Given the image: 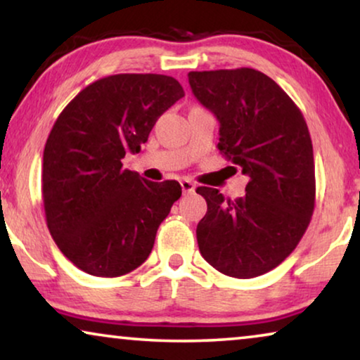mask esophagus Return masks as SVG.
Listing matches in <instances>:
<instances>
[{"label": "esophagus", "mask_w": 360, "mask_h": 360, "mask_svg": "<svg viewBox=\"0 0 360 360\" xmlns=\"http://www.w3.org/2000/svg\"><path fill=\"white\" fill-rule=\"evenodd\" d=\"M180 185H181V190H184V193H193L196 188L193 181H190V180H181Z\"/></svg>", "instance_id": "1"}]
</instances>
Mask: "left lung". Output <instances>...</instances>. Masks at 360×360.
Here are the masks:
<instances>
[{"label":"left lung","mask_w":360,"mask_h":360,"mask_svg":"<svg viewBox=\"0 0 360 360\" xmlns=\"http://www.w3.org/2000/svg\"><path fill=\"white\" fill-rule=\"evenodd\" d=\"M188 82L219 121V152L249 176L238 200L196 188L208 205L196 226L200 252L221 274L259 277L293 252L311 221L316 184L307 121L292 98L254 68L190 72Z\"/></svg>","instance_id":"left-lung-1"}]
</instances>
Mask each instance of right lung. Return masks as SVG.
<instances>
[{
  "instance_id": "1",
  "label": "right lung",
  "mask_w": 360,
  "mask_h": 360,
  "mask_svg": "<svg viewBox=\"0 0 360 360\" xmlns=\"http://www.w3.org/2000/svg\"><path fill=\"white\" fill-rule=\"evenodd\" d=\"M184 96L172 77L120 73L83 88L57 117L44 149V210L57 248L83 272L120 277L149 257L181 186L144 180L122 159Z\"/></svg>"
}]
</instances>
